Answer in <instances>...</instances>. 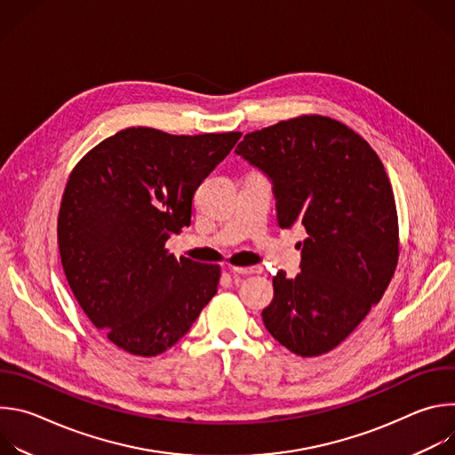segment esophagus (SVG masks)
Returning <instances> with one entry per match:
<instances>
[{
  "instance_id": "34e87169",
  "label": "esophagus",
  "mask_w": 455,
  "mask_h": 455,
  "mask_svg": "<svg viewBox=\"0 0 455 455\" xmlns=\"http://www.w3.org/2000/svg\"><path fill=\"white\" fill-rule=\"evenodd\" d=\"M261 268L259 267H230V274L234 275H250V274H259Z\"/></svg>"
}]
</instances>
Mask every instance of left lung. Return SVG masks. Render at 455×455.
<instances>
[{"instance_id":"8db88e82","label":"left lung","mask_w":455,"mask_h":455,"mask_svg":"<svg viewBox=\"0 0 455 455\" xmlns=\"http://www.w3.org/2000/svg\"><path fill=\"white\" fill-rule=\"evenodd\" d=\"M235 155L272 181L281 228L302 225L300 274L274 277L268 333L299 356L344 342L383 297L398 263L391 181L346 124L302 115L244 135Z\"/></svg>"}]
</instances>
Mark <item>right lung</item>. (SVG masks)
<instances>
[{"mask_svg":"<svg viewBox=\"0 0 455 455\" xmlns=\"http://www.w3.org/2000/svg\"><path fill=\"white\" fill-rule=\"evenodd\" d=\"M241 133L196 137L129 127L72 171L57 221L60 263L93 326L120 349L172 347L216 295L220 267L165 250L192 198Z\"/></svg>","mask_w":455,"mask_h":455,"instance_id":"right-lung-1","label":"right lung"}]
</instances>
